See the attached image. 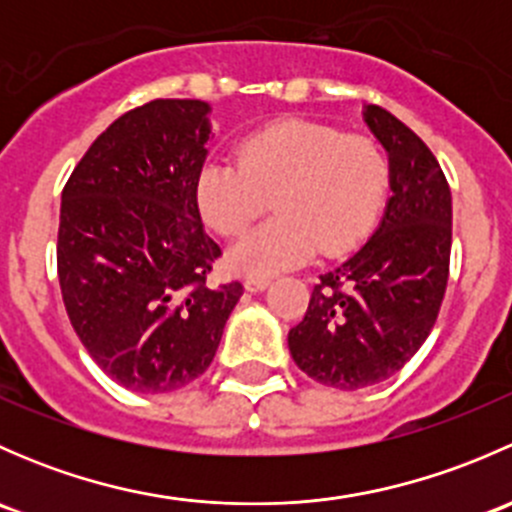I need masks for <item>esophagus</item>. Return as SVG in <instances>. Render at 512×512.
<instances>
[{"label": "esophagus", "mask_w": 512, "mask_h": 512, "mask_svg": "<svg viewBox=\"0 0 512 512\" xmlns=\"http://www.w3.org/2000/svg\"><path fill=\"white\" fill-rule=\"evenodd\" d=\"M267 285H270V280H267V277H247L245 280L247 292H262Z\"/></svg>", "instance_id": "34e87169"}]
</instances>
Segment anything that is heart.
Returning <instances> with one entry per match:
<instances>
[{
	"mask_svg": "<svg viewBox=\"0 0 512 512\" xmlns=\"http://www.w3.org/2000/svg\"><path fill=\"white\" fill-rule=\"evenodd\" d=\"M389 185V163L369 136L302 118L247 133L237 160L213 158L200 168L195 198L205 223L225 237L247 230L267 205L277 218L247 232L227 255L237 275L270 277L352 250L376 223Z\"/></svg>",
	"mask_w": 512,
	"mask_h": 512,
	"instance_id": "1",
	"label": "heart"
}]
</instances>
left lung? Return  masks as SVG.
<instances>
[{
	"instance_id": "obj_1",
	"label": "left lung",
	"mask_w": 512,
	"mask_h": 512,
	"mask_svg": "<svg viewBox=\"0 0 512 512\" xmlns=\"http://www.w3.org/2000/svg\"><path fill=\"white\" fill-rule=\"evenodd\" d=\"M366 126L389 153L391 198L356 255L319 275L289 354L314 381L359 391L394 376L436 324L451 262V188L436 156L381 106Z\"/></svg>"
}]
</instances>
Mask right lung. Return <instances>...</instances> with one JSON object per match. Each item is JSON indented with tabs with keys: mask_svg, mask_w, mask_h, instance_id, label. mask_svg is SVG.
Listing matches in <instances>:
<instances>
[{
	"mask_svg": "<svg viewBox=\"0 0 512 512\" xmlns=\"http://www.w3.org/2000/svg\"><path fill=\"white\" fill-rule=\"evenodd\" d=\"M210 106L156 98L91 143L61 193L56 265L71 327L116 384L165 394L218 352L240 282L208 285L223 255L200 220L195 180Z\"/></svg>",
	"mask_w": 512,
	"mask_h": 512,
	"instance_id": "right-lung-1",
	"label": "right lung"
}]
</instances>
